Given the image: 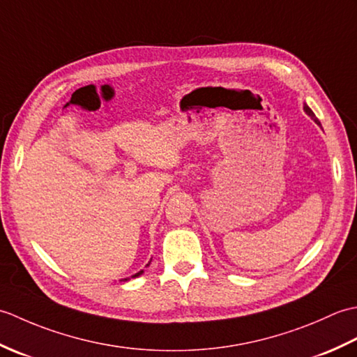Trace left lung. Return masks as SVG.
Wrapping results in <instances>:
<instances>
[{
  "label": "left lung",
  "mask_w": 357,
  "mask_h": 357,
  "mask_svg": "<svg viewBox=\"0 0 357 357\" xmlns=\"http://www.w3.org/2000/svg\"><path fill=\"white\" fill-rule=\"evenodd\" d=\"M304 110H305V113H307V115H308L310 118H312V119L314 121V123H316L317 126H321V123H319V119H317V118L314 116V113H313V110H312V109H310L307 104H304Z\"/></svg>",
  "instance_id": "obj_1"
}]
</instances>
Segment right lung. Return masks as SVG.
Listing matches in <instances>:
<instances>
[{
  "mask_svg": "<svg viewBox=\"0 0 357 357\" xmlns=\"http://www.w3.org/2000/svg\"><path fill=\"white\" fill-rule=\"evenodd\" d=\"M149 264H150V262H149ZM149 264H147V265H149ZM142 273H144V271H142V270H141V271H139V273H136V275H133V276H132V278H136V276H139V275H142ZM126 280H127V279H126Z\"/></svg>",
  "mask_w": 357,
  "mask_h": 357,
  "instance_id": "add662e5",
  "label": "right lung"
}]
</instances>
